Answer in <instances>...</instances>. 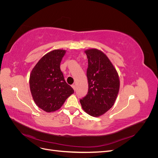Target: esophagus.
<instances>
[{"mask_svg": "<svg viewBox=\"0 0 158 158\" xmlns=\"http://www.w3.org/2000/svg\"><path fill=\"white\" fill-rule=\"evenodd\" d=\"M72 87H73V88L74 89H76V85H75L74 84H73V85H72Z\"/></svg>", "mask_w": 158, "mask_h": 158, "instance_id": "esophagus-1", "label": "esophagus"}]
</instances>
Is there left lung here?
<instances>
[{
  "label": "left lung",
  "instance_id": "1",
  "mask_svg": "<svg viewBox=\"0 0 158 158\" xmlns=\"http://www.w3.org/2000/svg\"><path fill=\"white\" fill-rule=\"evenodd\" d=\"M85 53L88 62V92L80 102L85 112L97 117L114 105L120 82L116 69L103 52L92 49L85 51Z\"/></svg>",
  "mask_w": 158,
  "mask_h": 158
}]
</instances>
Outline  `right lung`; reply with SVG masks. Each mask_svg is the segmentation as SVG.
I'll return each instance as SVG.
<instances>
[{
    "label": "right lung",
    "instance_id": "right-lung-1",
    "mask_svg": "<svg viewBox=\"0 0 158 158\" xmlns=\"http://www.w3.org/2000/svg\"><path fill=\"white\" fill-rule=\"evenodd\" d=\"M66 51L56 49L44 55L33 69L30 87L37 106L46 112L59 109L74 89L66 82L60 69Z\"/></svg>",
    "mask_w": 158,
    "mask_h": 158
}]
</instances>
